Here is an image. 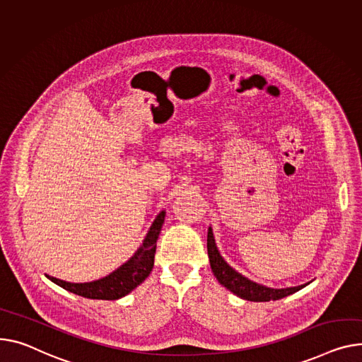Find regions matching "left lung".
<instances>
[{
    "label": "left lung",
    "instance_id": "left-lung-1",
    "mask_svg": "<svg viewBox=\"0 0 362 362\" xmlns=\"http://www.w3.org/2000/svg\"><path fill=\"white\" fill-rule=\"evenodd\" d=\"M206 247H208V256H209V263H211V269L223 286H226L228 291L235 294L237 297L247 300V301H275L281 300L286 296H291L297 291H300L301 288H304L308 284L298 285V286H290V288H269L264 286L262 284H257L240 272H237L234 268H231L230 264L224 260L221 256L218 247H216L215 238L212 228L208 227V238H206Z\"/></svg>",
    "mask_w": 362,
    "mask_h": 362
}]
</instances>
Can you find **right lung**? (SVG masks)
Masks as SVG:
<instances>
[{
  "mask_svg": "<svg viewBox=\"0 0 362 362\" xmlns=\"http://www.w3.org/2000/svg\"><path fill=\"white\" fill-rule=\"evenodd\" d=\"M165 211L163 209L153 221L146 238L138 250L112 274L91 282H66L51 275H46L54 284L64 290L91 300H119L128 296L131 291L148 278L154 267V255L157 238L164 224Z\"/></svg>",
  "mask_w": 362,
  "mask_h": 362,
  "instance_id": "1",
  "label": "right lung"
}]
</instances>
